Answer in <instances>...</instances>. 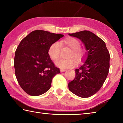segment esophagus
I'll return each instance as SVG.
<instances>
[{
	"instance_id": "obj_1",
	"label": "esophagus",
	"mask_w": 123,
	"mask_h": 123,
	"mask_svg": "<svg viewBox=\"0 0 123 123\" xmlns=\"http://www.w3.org/2000/svg\"><path fill=\"white\" fill-rule=\"evenodd\" d=\"M66 70V69H60V72H65Z\"/></svg>"
}]
</instances>
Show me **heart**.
<instances>
[{
	"label": "heart",
	"mask_w": 123,
	"mask_h": 123,
	"mask_svg": "<svg viewBox=\"0 0 123 123\" xmlns=\"http://www.w3.org/2000/svg\"><path fill=\"white\" fill-rule=\"evenodd\" d=\"M61 45H67L72 49L68 57H74L77 60H80L86 55V51L85 49L80 48L81 42L75 38H68L60 41V44L57 42H54L50 45L48 49V53L50 58L53 61H56L59 59L61 51ZM58 67L61 69L72 68L76 64V61L73 58L68 59H61L55 63Z\"/></svg>",
	"instance_id": "1"
}]
</instances>
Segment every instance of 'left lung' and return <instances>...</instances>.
<instances>
[{
    "mask_svg": "<svg viewBox=\"0 0 123 123\" xmlns=\"http://www.w3.org/2000/svg\"><path fill=\"white\" fill-rule=\"evenodd\" d=\"M84 43L87 50L86 61L75 70V77L68 84L70 92L77 96L88 98L95 94L103 86L110 69V55L105 43L87 30L69 34Z\"/></svg>",
    "mask_w": 123,
    "mask_h": 123,
    "instance_id": "1",
    "label": "left lung"
}]
</instances>
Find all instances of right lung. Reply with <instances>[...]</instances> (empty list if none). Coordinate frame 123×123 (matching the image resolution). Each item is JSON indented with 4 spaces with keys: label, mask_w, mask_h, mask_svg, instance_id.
Here are the masks:
<instances>
[{
    "label": "right lung",
    "mask_w": 123,
    "mask_h": 123,
    "mask_svg": "<svg viewBox=\"0 0 123 123\" xmlns=\"http://www.w3.org/2000/svg\"><path fill=\"white\" fill-rule=\"evenodd\" d=\"M63 37L44 30L30 32L15 52L14 67L18 82L29 95L38 96L49 90L52 79L60 73L48 53L51 44Z\"/></svg>",
    "instance_id": "obj_1"
}]
</instances>
